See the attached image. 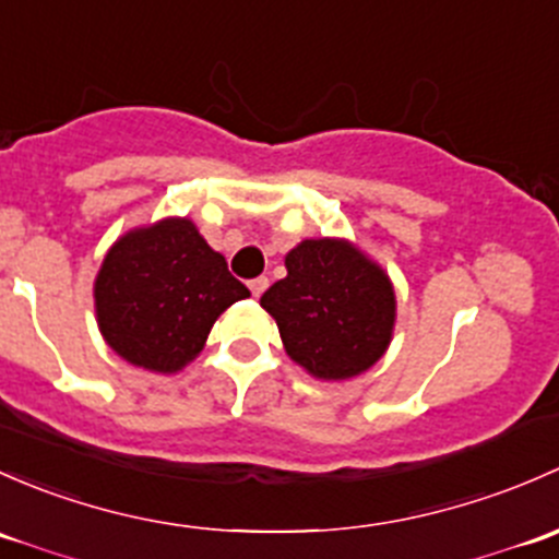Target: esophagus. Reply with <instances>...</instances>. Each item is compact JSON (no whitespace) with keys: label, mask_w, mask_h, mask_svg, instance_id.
Here are the masks:
<instances>
[{"label":"esophagus","mask_w":559,"mask_h":559,"mask_svg":"<svg viewBox=\"0 0 559 559\" xmlns=\"http://www.w3.org/2000/svg\"><path fill=\"white\" fill-rule=\"evenodd\" d=\"M247 285H250V293H252V296H261V293L263 290H266V287H269V280L266 277H255V280H250V282H247Z\"/></svg>","instance_id":"obj_1"}]
</instances>
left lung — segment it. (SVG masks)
<instances>
[{
    "label": "left lung",
    "instance_id": "1",
    "mask_svg": "<svg viewBox=\"0 0 559 559\" xmlns=\"http://www.w3.org/2000/svg\"><path fill=\"white\" fill-rule=\"evenodd\" d=\"M287 277L261 296L285 353L314 379H349L390 347L395 290L384 269L347 239H304L285 255Z\"/></svg>",
    "mask_w": 559,
    "mask_h": 559
}]
</instances>
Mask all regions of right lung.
Masks as SVG:
<instances>
[{
  "instance_id": "1",
  "label": "right lung",
  "mask_w": 559,
  "mask_h": 559,
  "mask_svg": "<svg viewBox=\"0 0 559 559\" xmlns=\"http://www.w3.org/2000/svg\"><path fill=\"white\" fill-rule=\"evenodd\" d=\"M250 296L188 217L123 234L94 282L96 322L126 364L175 373L204 349L215 320Z\"/></svg>"
}]
</instances>
